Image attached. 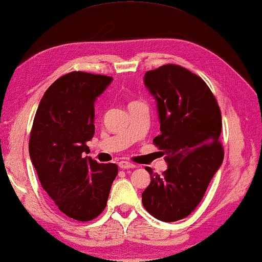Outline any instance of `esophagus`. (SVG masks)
I'll use <instances>...</instances> for the list:
<instances>
[{"label":"esophagus","mask_w":262,"mask_h":262,"mask_svg":"<svg viewBox=\"0 0 262 262\" xmlns=\"http://www.w3.org/2000/svg\"><path fill=\"white\" fill-rule=\"evenodd\" d=\"M118 164H119V167L121 168V169H130V168L132 169V168H136V164L127 162V161H120Z\"/></svg>","instance_id":"34e87169"}]
</instances>
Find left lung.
Segmentation results:
<instances>
[{
    "label": "left lung",
    "mask_w": 262,
    "mask_h": 262,
    "mask_svg": "<svg viewBox=\"0 0 262 262\" xmlns=\"http://www.w3.org/2000/svg\"><path fill=\"white\" fill-rule=\"evenodd\" d=\"M144 84L159 114L161 135L154 144L168 168L162 175L145 168L151 181L142 203L156 220L177 222L198 206L223 162L221 111L205 82L180 66L148 71Z\"/></svg>",
    "instance_id": "8db88e82"
}]
</instances>
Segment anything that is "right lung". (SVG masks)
Returning <instances> with one entry per match:
<instances>
[{
	"instance_id": "right-lung-1",
	"label": "right lung",
	"mask_w": 262,
	"mask_h": 262,
	"mask_svg": "<svg viewBox=\"0 0 262 262\" xmlns=\"http://www.w3.org/2000/svg\"><path fill=\"white\" fill-rule=\"evenodd\" d=\"M112 81L82 71L64 75L45 92L34 117L32 164L58 210L75 221H92L105 210L118 174L117 164L84 157L95 132V101Z\"/></svg>"
}]
</instances>
